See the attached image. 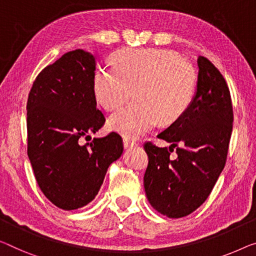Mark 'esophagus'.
Returning a JSON list of instances; mask_svg holds the SVG:
<instances>
[{"label": "esophagus", "instance_id": "obj_1", "mask_svg": "<svg viewBox=\"0 0 256 256\" xmlns=\"http://www.w3.org/2000/svg\"><path fill=\"white\" fill-rule=\"evenodd\" d=\"M123 144H124V148L125 150H130V148H133L136 144L134 140H131L128 138H124L123 139Z\"/></svg>", "mask_w": 256, "mask_h": 256}]
</instances>
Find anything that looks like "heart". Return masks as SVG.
Masks as SVG:
<instances>
[{
	"label": "heart",
	"mask_w": 256,
	"mask_h": 256,
	"mask_svg": "<svg viewBox=\"0 0 256 256\" xmlns=\"http://www.w3.org/2000/svg\"><path fill=\"white\" fill-rule=\"evenodd\" d=\"M112 70L98 68L93 78L98 104L115 110L132 95L136 100L109 118L112 130L138 138L161 120L174 123L188 112L196 87L192 64L166 49H122L112 58Z\"/></svg>",
	"instance_id": "obj_1"
}]
</instances>
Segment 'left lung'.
Masks as SVG:
<instances>
[{
  "instance_id": "left-lung-1",
  "label": "left lung",
  "mask_w": 256,
  "mask_h": 256,
  "mask_svg": "<svg viewBox=\"0 0 256 256\" xmlns=\"http://www.w3.org/2000/svg\"><path fill=\"white\" fill-rule=\"evenodd\" d=\"M198 66L188 112L158 136L169 148L144 144V192L152 208L170 218L188 216L207 200L226 166L231 138L234 112L226 79L204 56Z\"/></svg>"
}]
</instances>
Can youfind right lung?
<instances>
[{"label": "right lung", "instance_id": "1", "mask_svg": "<svg viewBox=\"0 0 256 256\" xmlns=\"http://www.w3.org/2000/svg\"><path fill=\"white\" fill-rule=\"evenodd\" d=\"M94 55L76 49L46 66L34 80L28 106V155L47 199L74 210L96 196L106 170L123 152L116 132L80 144L104 124L96 108Z\"/></svg>", "mask_w": 256, "mask_h": 256}]
</instances>
